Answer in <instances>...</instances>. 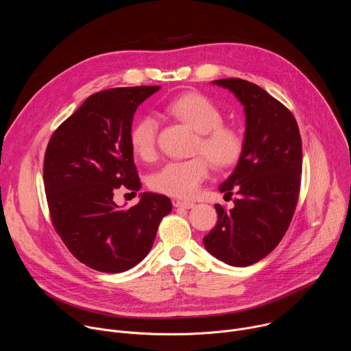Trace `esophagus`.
I'll return each instance as SVG.
<instances>
[{
	"instance_id": "34e87169",
	"label": "esophagus",
	"mask_w": 351,
	"mask_h": 351,
	"mask_svg": "<svg viewBox=\"0 0 351 351\" xmlns=\"http://www.w3.org/2000/svg\"><path fill=\"white\" fill-rule=\"evenodd\" d=\"M173 206L178 207V208H184V210H190L194 207V203L191 202H183V199H175L173 202Z\"/></svg>"
}]
</instances>
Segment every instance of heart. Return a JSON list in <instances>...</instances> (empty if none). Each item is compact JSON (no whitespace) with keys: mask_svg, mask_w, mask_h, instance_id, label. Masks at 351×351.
<instances>
[{"mask_svg":"<svg viewBox=\"0 0 351 351\" xmlns=\"http://www.w3.org/2000/svg\"><path fill=\"white\" fill-rule=\"evenodd\" d=\"M164 108L169 117L197 132L193 154L202 156L165 164L149 179V187L171 197L190 198L208 178L211 164L215 169H228L239 162L244 137L236 126L223 122L222 110L206 94L178 95ZM157 119L152 115L141 117L129 136L133 153L143 161H153L157 157Z\"/></svg>","mask_w":351,"mask_h":351,"instance_id":"b5f03b06","label":"heart"}]
</instances>
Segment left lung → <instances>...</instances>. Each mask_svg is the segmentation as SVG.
I'll return each instance as SVG.
<instances>
[{
	"mask_svg": "<svg viewBox=\"0 0 351 351\" xmlns=\"http://www.w3.org/2000/svg\"><path fill=\"white\" fill-rule=\"evenodd\" d=\"M244 106V149L219 190L236 191L234 207L215 204L218 222L204 245L218 260L248 267L267 257L283 239L295 211L302 182V136L293 114L260 86L243 79L214 82Z\"/></svg>",
	"mask_w": 351,
	"mask_h": 351,
	"instance_id": "obj_1",
	"label": "left lung"
}]
</instances>
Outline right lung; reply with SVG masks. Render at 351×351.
I'll use <instances>...</instances> for the list:
<instances>
[{"instance_id":"right-lung-1","label":"right lung","mask_w":351,"mask_h":351,"mask_svg":"<svg viewBox=\"0 0 351 351\" xmlns=\"http://www.w3.org/2000/svg\"><path fill=\"white\" fill-rule=\"evenodd\" d=\"M160 86L117 87L91 94L53 133L44 156V190L51 222L84 265L119 274L153 247L160 222L172 211L167 195L141 193L121 210L114 194L140 189L130 145L137 107Z\"/></svg>"}]
</instances>
